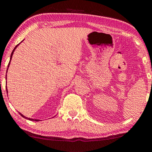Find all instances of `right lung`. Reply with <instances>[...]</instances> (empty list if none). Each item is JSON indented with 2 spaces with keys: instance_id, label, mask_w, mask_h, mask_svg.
<instances>
[{
  "instance_id": "1",
  "label": "right lung",
  "mask_w": 152,
  "mask_h": 152,
  "mask_svg": "<svg viewBox=\"0 0 152 152\" xmlns=\"http://www.w3.org/2000/svg\"><path fill=\"white\" fill-rule=\"evenodd\" d=\"M19 44H20V43H19ZM19 44H18V45H17V46H15V48H14V49H13V51H12V53H11V55H10V61H9V64H8V66H9V65H10V60H11V58H12V56H13V52H14V50H15V48H17V46H18ZM7 70H8V69H7ZM6 91H7V90H6ZM7 93H8V91H7ZM20 115H21V116H23V118H27V119H28V120H31V121H39V120H38V119H34V118H28V117H26V116H23V114H20Z\"/></svg>"
}]
</instances>
